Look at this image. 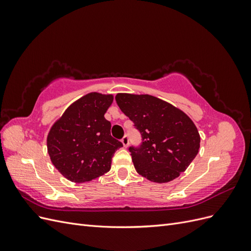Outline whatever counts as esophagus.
<instances>
[{"mask_svg": "<svg viewBox=\"0 0 251 251\" xmlns=\"http://www.w3.org/2000/svg\"><path fill=\"white\" fill-rule=\"evenodd\" d=\"M121 142H123L124 147L126 148V147L128 146V136H127V135H125L124 137H123V139H121Z\"/></svg>", "mask_w": 251, "mask_h": 251, "instance_id": "1", "label": "esophagus"}]
</instances>
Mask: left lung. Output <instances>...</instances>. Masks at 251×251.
Wrapping results in <instances>:
<instances>
[{
  "instance_id": "obj_1",
  "label": "left lung",
  "mask_w": 251,
  "mask_h": 251,
  "mask_svg": "<svg viewBox=\"0 0 251 251\" xmlns=\"http://www.w3.org/2000/svg\"><path fill=\"white\" fill-rule=\"evenodd\" d=\"M115 100L141 135L139 146L128 148L135 170L158 183L179 177L200 148V135L192 119L151 95L119 93Z\"/></svg>"
}]
</instances>
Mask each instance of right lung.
<instances>
[{
    "mask_svg": "<svg viewBox=\"0 0 251 251\" xmlns=\"http://www.w3.org/2000/svg\"><path fill=\"white\" fill-rule=\"evenodd\" d=\"M112 95L90 93L72 103L53 125L47 148L53 165L68 180L89 182L110 171L114 153L123 147L111 136L104 118Z\"/></svg>",
    "mask_w": 251,
    "mask_h": 251,
    "instance_id": "1",
    "label": "right lung"
}]
</instances>
